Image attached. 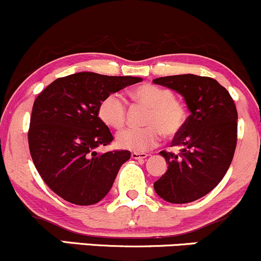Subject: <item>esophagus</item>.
<instances>
[{
    "mask_svg": "<svg viewBox=\"0 0 261 261\" xmlns=\"http://www.w3.org/2000/svg\"><path fill=\"white\" fill-rule=\"evenodd\" d=\"M132 159H136V160H143L145 159L146 156H148V154H144V153H137V151H133V153L130 154Z\"/></svg>",
    "mask_w": 261,
    "mask_h": 261,
    "instance_id": "1",
    "label": "esophagus"
}]
</instances>
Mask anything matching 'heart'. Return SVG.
<instances>
[{"mask_svg":"<svg viewBox=\"0 0 261 261\" xmlns=\"http://www.w3.org/2000/svg\"><path fill=\"white\" fill-rule=\"evenodd\" d=\"M136 103L148 108L143 128H125L116 134L119 148L137 153L149 150L160 142L162 134L174 138L185 127L187 111L172 90L155 84H144L130 92ZM98 117L111 128H121L127 121V103L119 93L112 92L101 101Z\"/></svg>","mask_w":261,"mask_h":261,"instance_id":"obj_1","label":"heart"}]
</instances>
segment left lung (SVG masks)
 <instances>
[{
  "mask_svg": "<svg viewBox=\"0 0 261 261\" xmlns=\"http://www.w3.org/2000/svg\"><path fill=\"white\" fill-rule=\"evenodd\" d=\"M153 83L181 93L191 112L171 143L180 146V153L160 151L169 166L154 190L171 203H189L212 191L232 163L238 129L236 105L229 92L207 76H165Z\"/></svg>",
  "mask_w": 261,
  "mask_h": 261,
  "instance_id": "obj_1",
  "label": "left lung"
}]
</instances>
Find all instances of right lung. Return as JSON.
I'll return each mask as SVG.
<instances>
[{"mask_svg": "<svg viewBox=\"0 0 261 261\" xmlns=\"http://www.w3.org/2000/svg\"><path fill=\"white\" fill-rule=\"evenodd\" d=\"M140 77L77 72L59 77L38 95L32 110L28 144L44 182L74 204L97 203L108 194L128 150L98 155L113 136L98 117L107 95L140 83Z\"/></svg>", "mask_w": 261, "mask_h": 261, "instance_id": "1", "label": "right lung"}]
</instances>
